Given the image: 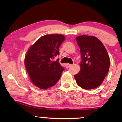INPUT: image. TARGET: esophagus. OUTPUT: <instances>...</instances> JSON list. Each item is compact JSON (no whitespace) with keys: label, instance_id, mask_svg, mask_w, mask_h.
<instances>
[{"label":"esophagus","instance_id":"obj_1","mask_svg":"<svg viewBox=\"0 0 122 122\" xmlns=\"http://www.w3.org/2000/svg\"><path fill=\"white\" fill-rule=\"evenodd\" d=\"M71 66H72V65L71 64H70V63H67V64H66V68H68L69 67H70Z\"/></svg>","mask_w":122,"mask_h":122}]
</instances>
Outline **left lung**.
<instances>
[{
  "mask_svg": "<svg viewBox=\"0 0 122 122\" xmlns=\"http://www.w3.org/2000/svg\"><path fill=\"white\" fill-rule=\"evenodd\" d=\"M81 51V70L74 75L77 84L89 90L100 85L107 74L110 65L108 52L99 39L86 35L76 37Z\"/></svg>",
  "mask_w": 122,
  "mask_h": 122,
  "instance_id": "8db88e82",
  "label": "left lung"
}]
</instances>
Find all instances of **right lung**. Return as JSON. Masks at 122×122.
Listing matches in <instances>:
<instances>
[{"label":"right lung","instance_id":"obj_1","mask_svg":"<svg viewBox=\"0 0 122 122\" xmlns=\"http://www.w3.org/2000/svg\"><path fill=\"white\" fill-rule=\"evenodd\" d=\"M65 39L62 34H46L29 48L25 65L32 83L38 88L46 89L60 78L64 68L59 59L55 61L52 59L59 55V47Z\"/></svg>","mask_w":122,"mask_h":122}]
</instances>
